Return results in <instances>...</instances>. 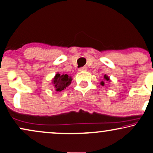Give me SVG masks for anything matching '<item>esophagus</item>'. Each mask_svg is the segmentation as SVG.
Segmentation results:
<instances>
[{"label":"esophagus","mask_w":153,"mask_h":153,"mask_svg":"<svg viewBox=\"0 0 153 153\" xmlns=\"http://www.w3.org/2000/svg\"><path fill=\"white\" fill-rule=\"evenodd\" d=\"M79 71H87V68L86 67H81L78 69Z\"/></svg>","instance_id":"esophagus-1"}]
</instances>
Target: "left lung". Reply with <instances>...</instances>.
<instances>
[{
	"label": "left lung",
	"instance_id": "1",
	"mask_svg": "<svg viewBox=\"0 0 153 153\" xmlns=\"http://www.w3.org/2000/svg\"><path fill=\"white\" fill-rule=\"evenodd\" d=\"M104 80H106V81H109V80H110V79H109V77H108V75H104ZM100 85H101L102 86H104V82L103 80L100 82Z\"/></svg>",
	"mask_w": 153,
	"mask_h": 153
}]
</instances>
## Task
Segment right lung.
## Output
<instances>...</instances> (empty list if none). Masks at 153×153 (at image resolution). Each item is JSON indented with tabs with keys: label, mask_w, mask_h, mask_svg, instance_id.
<instances>
[{
	"label": "right lung",
	"mask_w": 153,
	"mask_h": 153,
	"mask_svg": "<svg viewBox=\"0 0 153 153\" xmlns=\"http://www.w3.org/2000/svg\"><path fill=\"white\" fill-rule=\"evenodd\" d=\"M72 81V77L68 76L67 74L61 75L57 73L52 79V84L57 92H61L71 85Z\"/></svg>",
	"instance_id": "1"
}]
</instances>
